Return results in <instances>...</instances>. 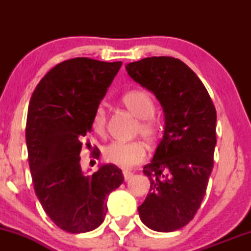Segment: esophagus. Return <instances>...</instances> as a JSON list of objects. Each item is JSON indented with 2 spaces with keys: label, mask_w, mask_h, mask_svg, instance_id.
<instances>
[{
  "label": "esophagus",
  "mask_w": 251,
  "mask_h": 251,
  "mask_svg": "<svg viewBox=\"0 0 251 251\" xmlns=\"http://www.w3.org/2000/svg\"><path fill=\"white\" fill-rule=\"evenodd\" d=\"M123 175H124V179H125V180H128L129 178H131L132 176H133V174H132V172L127 171V170H125V171H123Z\"/></svg>",
  "instance_id": "esophagus-1"
}]
</instances>
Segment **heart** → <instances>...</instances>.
Segmentation results:
<instances>
[{"instance_id": "obj_1", "label": "heart", "mask_w": 251, "mask_h": 251, "mask_svg": "<svg viewBox=\"0 0 251 251\" xmlns=\"http://www.w3.org/2000/svg\"><path fill=\"white\" fill-rule=\"evenodd\" d=\"M123 103L133 116L139 120L137 132L149 143H153L159 134V125L153 118L155 103L148 92L134 89L129 91L123 97ZM107 114L102 105L98 106L92 118V127L97 133L105 132ZM103 158L109 164L123 169H129L143 163L146 158V149L143 143L112 142L103 148Z\"/></svg>"}]
</instances>
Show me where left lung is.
I'll list each match as a JSON object with an SVG mask.
<instances>
[{
  "instance_id": "1",
  "label": "left lung",
  "mask_w": 251,
  "mask_h": 251,
  "mask_svg": "<svg viewBox=\"0 0 251 251\" xmlns=\"http://www.w3.org/2000/svg\"><path fill=\"white\" fill-rule=\"evenodd\" d=\"M126 71L154 94L165 117L163 139L143 170L151 186L139 217L154 231H175L194 218L208 188L216 146L214 102L195 72L175 57H145Z\"/></svg>"
}]
</instances>
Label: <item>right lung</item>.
Masks as SVG:
<instances>
[{
	"label": "right lung",
	"mask_w": 251,
	"mask_h": 251,
	"mask_svg": "<svg viewBox=\"0 0 251 251\" xmlns=\"http://www.w3.org/2000/svg\"><path fill=\"white\" fill-rule=\"evenodd\" d=\"M120 67V61L66 60L42 77L30 98L25 142L34 190L46 214L71 234L97 229L105 220L108 195L124 181L113 164L92 176L80 166L82 138Z\"/></svg>",
	"instance_id": "obj_1"
}]
</instances>
